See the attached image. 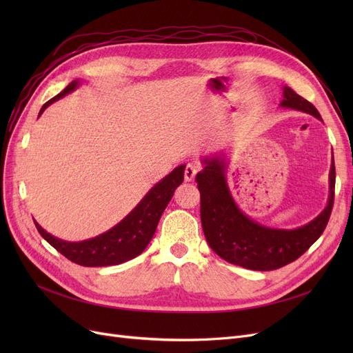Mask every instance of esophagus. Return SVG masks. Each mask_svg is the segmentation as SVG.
<instances>
[{"instance_id":"esophagus-1","label":"esophagus","mask_w":353,"mask_h":353,"mask_svg":"<svg viewBox=\"0 0 353 353\" xmlns=\"http://www.w3.org/2000/svg\"><path fill=\"white\" fill-rule=\"evenodd\" d=\"M197 170H199L197 165L188 163V165L185 166V170H184V178H185V181H194V178H196V175H197Z\"/></svg>"}]
</instances>
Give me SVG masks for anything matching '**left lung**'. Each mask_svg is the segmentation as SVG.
Listing matches in <instances>:
<instances>
[{
  "instance_id": "obj_1",
  "label": "left lung",
  "mask_w": 353,
  "mask_h": 353,
  "mask_svg": "<svg viewBox=\"0 0 353 353\" xmlns=\"http://www.w3.org/2000/svg\"><path fill=\"white\" fill-rule=\"evenodd\" d=\"M283 109H293L321 119V114L290 87H283ZM196 181L200 191V218L210 249L223 261L253 271H271L296 261L321 237L334 203L336 168L331 157L328 200L316 218L293 230L274 228L252 219L231 196L227 181V153L201 157Z\"/></svg>"
}]
</instances>
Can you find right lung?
Listing matches in <instances>:
<instances>
[{"label": "right lung", "instance_id": "add662e5", "mask_svg": "<svg viewBox=\"0 0 353 353\" xmlns=\"http://www.w3.org/2000/svg\"><path fill=\"white\" fill-rule=\"evenodd\" d=\"M79 85L81 79L72 81L60 94L42 105L38 117L44 113L50 104L73 92L79 88ZM184 170L185 165L176 166L172 172L168 174L148 190V193L119 223H116L114 227L97 237L82 241H66L47 232L34 219L35 227L52 248L78 265L109 266L131 261L137 258L138 254H141L148 243L152 241L160 216H162L168 203L172 199L176 187L183 184Z\"/></svg>", "mask_w": 353, "mask_h": 353}]
</instances>
